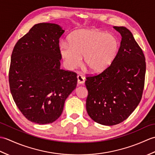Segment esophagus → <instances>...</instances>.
<instances>
[{
	"label": "esophagus",
	"mask_w": 155,
	"mask_h": 155,
	"mask_svg": "<svg viewBox=\"0 0 155 155\" xmlns=\"http://www.w3.org/2000/svg\"><path fill=\"white\" fill-rule=\"evenodd\" d=\"M77 82L78 84H83L84 83V78L82 75H78L77 76Z\"/></svg>",
	"instance_id": "1"
}]
</instances>
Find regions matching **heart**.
<instances>
[{
	"instance_id": "b5f03b06",
	"label": "heart",
	"mask_w": 155,
	"mask_h": 155,
	"mask_svg": "<svg viewBox=\"0 0 155 155\" xmlns=\"http://www.w3.org/2000/svg\"><path fill=\"white\" fill-rule=\"evenodd\" d=\"M120 48L116 36L94 29H80L68 38V44L62 42L59 50L64 64L74 70L83 63L93 74L107 71L114 63Z\"/></svg>"
}]
</instances>
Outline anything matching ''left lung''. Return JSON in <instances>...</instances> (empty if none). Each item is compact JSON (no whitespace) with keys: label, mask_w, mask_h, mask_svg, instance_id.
Segmentation results:
<instances>
[{"label":"left lung","mask_w":155,"mask_h":155,"mask_svg":"<svg viewBox=\"0 0 155 155\" xmlns=\"http://www.w3.org/2000/svg\"><path fill=\"white\" fill-rule=\"evenodd\" d=\"M122 39L114 63L100 74L85 81L86 108L94 121L113 126L126 120L142 98L146 72L145 58L133 35L124 27H113Z\"/></svg>","instance_id":"left-lung-1"}]
</instances>
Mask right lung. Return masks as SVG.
<instances>
[{
    "label": "right lung",
    "mask_w": 155,
    "mask_h": 155,
    "mask_svg": "<svg viewBox=\"0 0 155 155\" xmlns=\"http://www.w3.org/2000/svg\"><path fill=\"white\" fill-rule=\"evenodd\" d=\"M54 23H38L19 39L11 55L10 89L22 114L32 123H52L77 84V74L61 69L59 38Z\"/></svg>",
    "instance_id": "obj_1"
}]
</instances>
